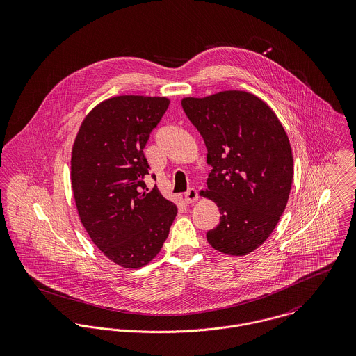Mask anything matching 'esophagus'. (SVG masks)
<instances>
[{"instance_id":"1","label":"esophagus","mask_w":356,"mask_h":356,"mask_svg":"<svg viewBox=\"0 0 356 356\" xmlns=\"http://www.w3.org/2000/svg\"><path fill=\"white\" fill-rule=\"evenodd\" d=\"M199 200V193L196 189H189L186 193H185V202L188 204H195Z\"/></svg>"}]
</instances>
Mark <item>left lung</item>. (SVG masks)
<instances>
[{
  "label": "left lung",
  "instance_id": "obj_1",
  "mask_svg": "<svg viewBox=\"0 0 356 356\" xmlns=\"http://www.w3.org/2000/svg\"><path fill=\"white\" fill-rule=\"evenodd\" d=\"M182 108L202 134L212 167L200 195L222 213L207 241L222 254H251L270 237L289 199L288 134L274 111L244 90L185 97Z\"/></svg>",
  "mask_w": 356,
  "mask_h": 356
}]
</instances>
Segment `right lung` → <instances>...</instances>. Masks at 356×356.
Listing matches in <instances>:
<instances>
[{"label": "right lung", "mask_w": 356, "mask_h": 356, "mask_svg": "<svg viewBox=\"0 0 356 356\" xmlns=\"http://www.w3.org/2000/svg\"><path fill=\"white\" fill-rule=\"evenodd\" d=\"M167 97L116 96L82 120L71 151L79 219L95 245L124 268L152 261L168 237L177 205L144 182V148L167 111Z\"/></svg>", "instance_id": "obj_1"}]
</instances>
